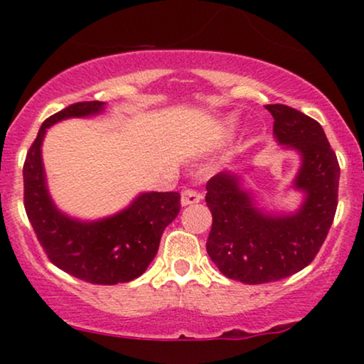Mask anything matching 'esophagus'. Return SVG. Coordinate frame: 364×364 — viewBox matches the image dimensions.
<instances>
[{"label":"esophagus","instance_id":"esophagus-1","mask_svg":"<svg viewBox=\"0 0 364 364\" xmlns=\"http://www.w3.org/2000/svg\"><path fill=\"white\" fill-rule=\"evenodd\" d=\"M200 198H202L200 193L196 192V191H192V188H186V191L181 193V202H182L183 207L200 202Z\"/></svg>","mask_w":364,"mask_h":364}]
</instances>
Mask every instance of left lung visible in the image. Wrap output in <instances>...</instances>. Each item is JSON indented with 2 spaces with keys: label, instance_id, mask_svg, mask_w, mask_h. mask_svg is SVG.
Listing matches in <instances>:
<instances>
[{
  "label": "left lung",
  "instance_id": "8db88e82",
  "mask_svg": "<svg viewBox=\"0 0 364 364\" xmlns=\"http://www.w3.org/2000/svg\"><path fill=\"white\" fill-rule=\"evenodd\" d=\"M265 107L275 119V141L300 157L290 186L301 192L300 205L293 212H268L237 172L212 177L205 196L213 218L208 257L223 275L247 285L282 280L310 265L338 205L340 166L320 124L283 104Z\"/></svg>",
  "mask_w": 364,
  "mask_h": 364
}]
</instances>
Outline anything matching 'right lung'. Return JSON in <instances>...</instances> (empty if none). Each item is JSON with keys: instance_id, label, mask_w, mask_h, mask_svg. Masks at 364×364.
Wrapping results in <instances>:
<instances>
[{"instance_id": "obj_1", "label": "right lung", "mask_w": 364, "mask_h": 364, "mask_svg": "<svg viewBox=\"0 0 364 364\" xmlns=\"http://www.w3.org/2000/svg\"><path fill=\"white\" fill-rule=\"evenodd\" d=\"M106 102L73 104L43 122L23 167L24 208L49 260L69 275L96 285L141 277L156 257L162 232L181 212L178 192H142L126 208L97 220L61 212L48 188L43 141L48 129L66 119L94 117Z\"/></svg>"}]
</instances>
